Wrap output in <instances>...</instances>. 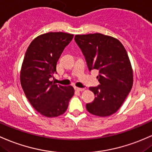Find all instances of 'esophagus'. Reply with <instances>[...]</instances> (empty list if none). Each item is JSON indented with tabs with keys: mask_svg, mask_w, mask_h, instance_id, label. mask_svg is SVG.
Listing matches in <instances>:
<instances>
[{
	"mask_svg": "<svg viewBox=\"0 0 152 152\" xmlns=\"http://www.w3.org/2000/svg\"><path fill=\"white\" fill-rule=\"evenodd\" d=\"M74 89H75V90H76V91H84V89H83V88L75 87Z\"/></svg>",
	"mask_w": 152,
	"mask_h": 152,
	"instance_id": "34e87169",
	"label": "esophagus"
}]
</instances>
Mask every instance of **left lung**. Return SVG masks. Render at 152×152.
Masks as SVG:
<instances>
[{
    "label": "left lung",
    "mask_w": 152,
    "mask_h": 152,
    "mask_svg": "<svg viewBox=\"0 0 152 152\" xmlns=\"http://www.w3.org/2000/svg\"><path fill=\"white\" fill-rule=\"evenodd\" d=\"M88 68L98 70L99 86L90 87L94 101L86 104L88 112L99 117L115 113L131 91L133 76L124 46L113 37L95 33L75 36Z\"/></svg>",
    "instance_id": "left-lung-1"
}]
</instances>
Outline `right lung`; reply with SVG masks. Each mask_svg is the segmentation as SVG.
<instances>
[{"instance_id":"1","label":"right lung","mask_w":152,"mask_h":152,"mask_svg":"<svg viewBox=\"0 0 152 152\" xmlns=\"http://www.w3.org/2000/svg\"><path fill=\"white\" fill-rule=\"evenodd\" d=\"M73 34L49 32L37 37L26 50L20 73L21 85L31 106L48 118L63 115L74 94L73 86L56 84L50 79L56 72L61 53Z\"/></svg>"}]
</instances>
